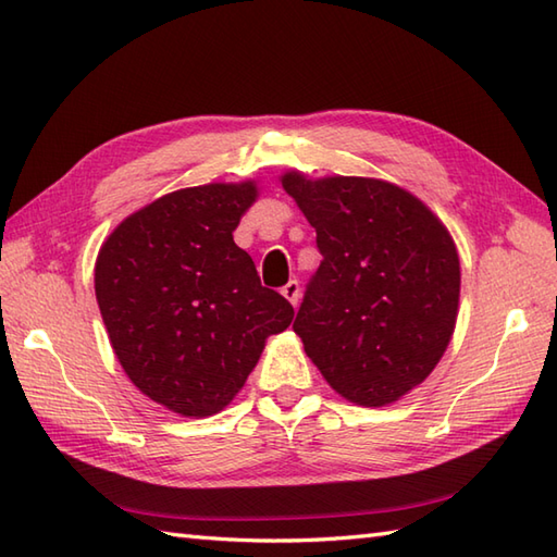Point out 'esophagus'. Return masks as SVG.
Here are the masks:
<instances>
[{"label":"esophagus","instance_id":"1","mask_svg":"<svg viewBox=\"0 0 557 557\" xmlns=\"http://www.w3.org/2000/svg\"><path fill=\"white\" fill-rule=\"evenodd\" d=\"M281 295H283V298H286V300L295 307V305L300 302V283L295 281V278H293V281H288L286 286L281 288Z\"/></svg>","mask_w":557,"mask_h":557}]
</instances>
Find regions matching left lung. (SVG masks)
I'll return each mask as SVG.
<instances>
[{"instance_id": "8db88e82", "label": "left lung", "mask_w": 557, "mask_h": 557, "mask_svg": "<svg viewBox=\"0 0 557 557\" xmlns=\"http://www.w3.org/2000/svg\"><path fill=\"white\" fill-rule=\"evenodd\" d=\"M281 183L324 257L293 331L343 398L395 403L434 372L453 336L460 259L448 228L388 181L288 171Z\"/></svg>"}]
</instances>
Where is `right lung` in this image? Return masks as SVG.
<instances>
[{"label":"right lung","mask_w":557,"mask_h":557,"mask_svg":"<svg viewBox=\"0 0 557 557\" xmlns=\"http://www.w3.org/2000/svg\"><path fill=\"white\" fill-rule=\"evenodd\" d=\"M255 181L159 197L123 219L95 264V295L123 372L183 417L224 410L293 305L233 243Z\"/></svg>","instance_id":"add662e5"}]
</instances>
